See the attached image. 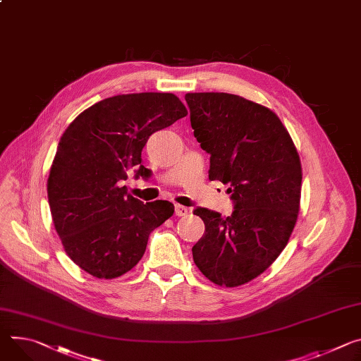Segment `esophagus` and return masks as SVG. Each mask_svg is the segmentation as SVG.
<instances>
[{"instance_id": "1", "label": "esophagus", "mask_w": 361, "mask_h": 361, "mask_svg": "<svg viewBox=\"0 0 361 361\" xmlns=\"http://www.w3.org/2000/svg\"><path fill=\"white\" fill-rule=\"evenodd\" d=\"M188 213H190V209H188V207H184V206H180V204L176 206V216L183 217V216H187Z\"/></svg>"}]
</instances>
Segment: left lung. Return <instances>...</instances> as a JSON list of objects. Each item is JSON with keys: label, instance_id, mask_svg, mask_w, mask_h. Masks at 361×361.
<instances>
[{"label": "left lung", "instance_id": "left-lung-1", "mask_svg": "<svg viewBox=\"0 0 361 361\" xmlns=\"http://www.w3.org/2000/svg\"><path fill=\"white\" fill-rule=\"evenodd\" d=\"M190 122L210 154L209 180L227 184L232 216L197 207L206 231L192 246L194 264L213 283L239 286L267 271L297 223L302 170L281 119L242 96L187 93Z\"/></svg>", "mask_w": 361, "mask_h": 361}]
</instances>
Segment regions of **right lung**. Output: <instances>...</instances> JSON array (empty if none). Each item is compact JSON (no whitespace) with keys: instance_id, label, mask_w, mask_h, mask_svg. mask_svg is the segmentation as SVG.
I'll return each instance as SVG.
<instances>
[{"instance_id":"1","label":"right lung","mask_w":361,"mask_h":361,"mask_svg":"<svg viewBox=\"0 0 361 361\" xmlns=\"http://www.w3.org/2000/svg\"><path fill=\"white\" fill-rule=\"evenodd\" d=\"M187 115L173 93H129L83 111L64 130L53 159L47 197L56 232L75 264L96 278L133 269L148 238L174 213L166 200L144 202L122 181L145 177L141 152L155 130Z\"/></svg>"}]
</instances>
